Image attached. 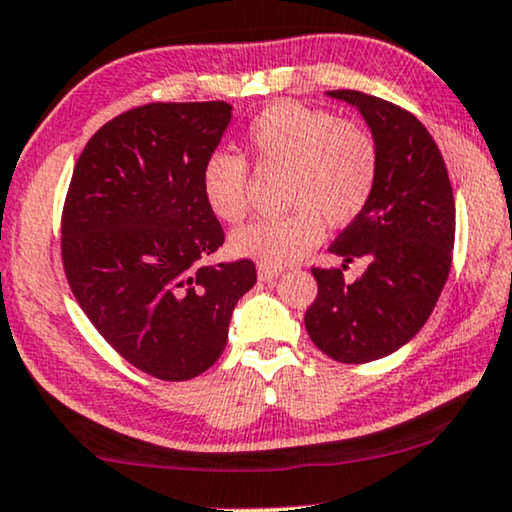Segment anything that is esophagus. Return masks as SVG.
<instances>
[{
    "mask_svg": "<svg viewBox=\"0 0 512 512\" xmlns=\"http://www.w3.org/2000/svg\"><path fill=\"white\" fill-rule=\"evenodd\" d=\"M281 274H283V269L267 267V264H257V276H260V281L271 283V281H276V278Z\"/></svg>",
    "mask_w": 512,
    "mask_h": 512,
    "instance_id": "obj_1",
    "label": "esophagus"
}]
</instances>
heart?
Here are the masks:
<instances>
[{"instance_id": "1", "label": "heart", "mask_w": 512, "mask_h": 512, "mask_svg": "<svg viewBox=\"0 0 512 512\" xmlns=\"http://www.w3.org/2000/svg\"><path fill=\"white\" fill-rule=\"evenodd\" d=\"M248 147L262 163L290 166L288 201L295 213L262 217L231 234V250L267 267L302 260L330 224L360 215L377 185L379 154L372 135L332 112L299 102H276L248 126ZM203 199L215 217L238 222L248 213V166L238 154L217 149L201 170Z\"/></svg>"}]
</instances>
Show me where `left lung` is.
Masks as SVG:
<instances>
[{"mask_svg": "<svg viewBox=\"0 0 512 512\" xmlns=\"http://www.w3.org/2000/svg\"><path fill=\"white\" fill-rule=\"evenodd\" d=\"M327 95L356 107L377 145L379 173L370 201L330 245L344 262L367 257L370 264L353 283H344L342 269H311L318 297L304 325L325 356L370 363L410 342L445 288L454 194L445 159L414 114L360 91Z\"/></svg>", "mask_w": 512, "mask_h": 512, "instance_id": "1", "label": "left lung"}]
</instances>
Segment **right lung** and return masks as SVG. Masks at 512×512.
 <instances>
[{
    "mask_svg": "<svg viewBox=\"0 0 512 512\" xmlns=\"http://www.w3.org/2000/svg\"><path fill=\"white\" fill-rule=\"evenodd\" d=\"M229 121L222 100L128 109L88 140L67 189V283L105 342L163 381L215 365L234 306L257 281L250 260L203 264L224 231L201 170Z\"/></svg>",
    "mask_w": 512,
    "mask_h": 512,
    "instance_id": "1",
    "label": "right lung"
}]
</instances>
